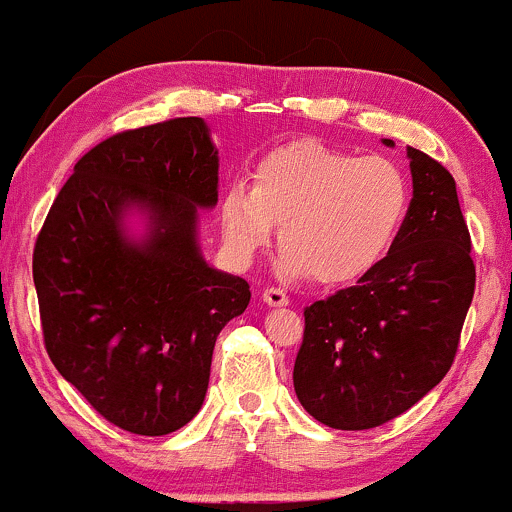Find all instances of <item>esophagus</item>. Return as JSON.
<instances>
[{
  "instance_id": "1",
  "label": "esophagus",
  "mask_w": 512,
  "mask_h": 512,
  "mask_svg": "<svg viewBox=\"0 0 512 512\" xmlns=\"http://www.w3.org/2000/svg\"><path fill=\"white\" fill-rule=\"evenodd\" d=\"M262 301L276 308V305H289V296H286L281 289H276V286H272V289L262 291Z\"/></svg>"
}]
</instances>
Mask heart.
Returning <instances> with one entry per match:
<instances>
[{"label":"heart","mask_w":512,"mask_h":512,"mask_svg":"<svg viewBox=\"0 0 512 512\" xmlns=\"http://www.w3.org/2000/svg\"><path fill=\"white\" fill-rule=\"evenodd\" d=\"M407 204V180L392 161L301 139L267 151L252 170V187L233 180L219 216L223 240L240 260L267 245L279 223L281 272L342 286L387 255Z\"/></svg>","instance_id":"1"}]
</instances>
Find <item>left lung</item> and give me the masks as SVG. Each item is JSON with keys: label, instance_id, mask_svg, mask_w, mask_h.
Returning a JSON list of instances; mask_svg holds the SVG:
<instances>
[{"label": "left lung", "instance_id": "obj_1", "mask_svg": "<svg viewBox=\"0 0 512 512\" xmlns=\"http://www.w3.org/2000/svg\"><path fill=\"white\" fill-rule=\"evenodd\" d=\"M392 146L390 139H385ZM414 197L387 255L303 310L298 402L339 431L383 426L414 407L455 361L477 269L452 175L407 149Z\"/></svg>", "mask_w": 512, "mask_h": 512}]
</instances>
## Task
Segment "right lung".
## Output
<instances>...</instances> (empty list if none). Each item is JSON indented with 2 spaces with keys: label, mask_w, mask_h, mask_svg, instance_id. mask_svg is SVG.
I'll return each mask as SVG.
<instances>
[{
  "label": "right lung",
  "mask_w": 512,
  "mask_h": 512,
  "mask_svg": "<svg viewBox=\"0 0 512 512\" xmlns=\"http://www.w3.org/2000/svg\"><path fill=\"white\" fill-rule=\"evenodd\" d=\"M202 117L127 129L76 161L33 250L50 361L105 421L166 436L195 419L216 337L250 303L240 276L204 262L197 209L219 199ZM150 214L132 241L124 214Z\"/></svg>",
  "instance_id": "add662e5"
}]
</instances>
